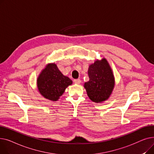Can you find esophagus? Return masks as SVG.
I'll return each instance as SVG.
<instances>
[{"instance_id":"34e87169","label":"esophagus","mask_w":154,"mask_h":154,"mask_svg":"<svg viewBox=\"0 0 154 154\" xmlns=\"http://www.w3.org/2000/svg\"><path fill=\"white\" fill-rule=\"evenodd\" d=\"M74 82L75 84H79L80 82H81V80H80V79H75L74 80Z\"/></svg>"}]
</instances>
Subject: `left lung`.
Instances as JSON below:
<instances>
[{"mask_svg":"<svg viewBox=\"0 0 154 154\" xmlns=\"http://www.w3.org/2000/svg\"><path fill=\"white\" fill-rule=\"evenodd\" d=\"M89 81L84 87L90 99L94 102L106 100L114 87V77L106 59L97 60L88 68Z\"/></svg>","mask_w":154,"mask_h":154,"instance_id":"1","label":"left lung"}]
</instances>
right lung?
<instances>
[{"label":"right lung","mask_w":154,"mask_h":154,"mask_svg":"<svg viewBox=\"0 0 154 154\" xmlns=\"http://www.w3.org/2000/svg\"><path fill=\"white\" fill-rule=\"evenodd\" d=\"M72 84V80L63 75L55 63L48 64L37 79V87L45 99L57 100L66 88Z\"/></svg>","instance_id":"add662e5"}]
</instances>
